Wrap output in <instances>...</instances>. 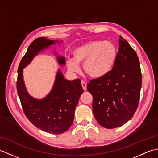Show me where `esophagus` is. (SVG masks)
Returning <instances> with one entry per match:
<instances>
[{
	"instance_id": "34e87169",
	"label": "esophagus",
	"mask_w": 158,
	"mask_h": 158,
	"mask_svg": "<svg viewBox=\"0 0 158 158\" xmlns=\"http://www.w3.org/2000/svg\"><path fill=\"white\" fill-rule=\"evenodd\" d=\"M81 85L83 90H86L87 89V83L84 81H81Z\"/></svg>"
}]
</instances>
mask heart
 I'll return each mask as SVG.
<instances>
[{
  "instance_id": "obj_1",
  "label": "heart",
  "mask_w": 158,
  "mask_h": 158,
  "mask_svg": "<svg viewBox=\"0 0 158 158\" xmlns=\"http://www.w3.org/2000/svg\"><path fill=\"white\" fill-rule=\"evenodd\" d=\"M73 59L66 64L71 72L79 70L78 64H83L85 73L93 77L100 78L112 69L117 58V49L109 41H92L80 45L72 52Z\"/></svg>"
}]
</instances>
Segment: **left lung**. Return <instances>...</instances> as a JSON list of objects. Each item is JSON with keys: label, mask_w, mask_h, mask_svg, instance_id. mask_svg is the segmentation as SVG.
I'll return each instance as SVG.
<instances>
[{"label": "left lung", "mask_w": 158, "mask_h": 158, "mask_svg": "<svg viewBox=\"0 0 158 158\" xmlns=\"http://www.w3.org/2000/svg\"><path fill=\"white\" fill-rule=\"evenodd\" d=\"M119 43L112 70L87 85L93 96L94 115L100 126L108 129L122 126L132 118L138 108L142 85L136 52L122 36Z\"/></svg>", "instance_id": "obj_1"}]
</instances>
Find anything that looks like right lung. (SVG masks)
Returning <instances> with one entry per match:
<instances>
[{"mask_svg":"<svg viewBox=\"0 0 158 158\" xmlns=\"http://www.w3.org/2000/svg\"><path fill=\"white\" fill-rule=\"evenodd\" d=\"M54 43V41L44 37L31 43L18 67L17 91L23 111L30 122L46 132L59 135L66 132L73 122L76 106L83 92L81 80L68 81L59 70L51 92L45 98L36 100L26 92L22 77V69L34 56ZM58 59L60 64H64L65 58L58 57Z\"/></svg>","mask_w":158,"mask_h":158,"instance_id":"right-lung-1","label":"right lung"}]
</instances>
